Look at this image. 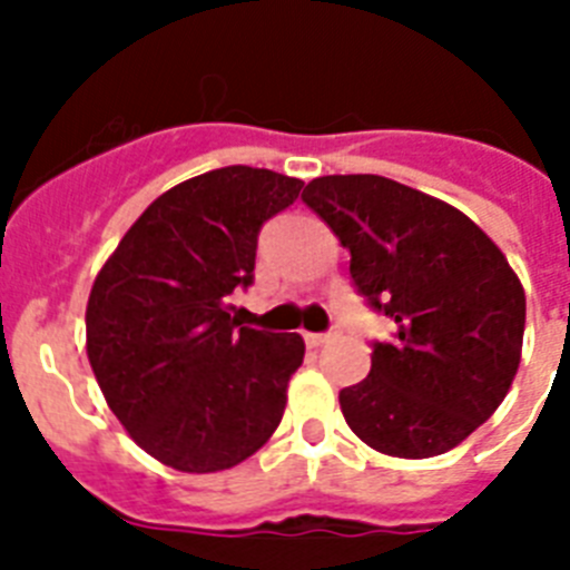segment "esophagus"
I'll list each match as a JSON object with an SVG mask.
<instances>
[{"mask_svg": "<svg viewBox=\"0 0 570 570\" xmlns=\"http://www.w3.org/2000/svg\"><path fill=\"white\" fill-rule=\"evenodd\" d=\"M330 333H304V342L309 344V347H322V344L330 342Z\"/></svg>", "mask_w": 570, "mask_h": 570, "instance_id": "obj_1", "label": "esophagus"}]
</instances>
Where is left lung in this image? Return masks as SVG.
Returning <instances> with one entry per match:
<instances>
[{"label": "left lung", "mask_w": 570, "mask_h": 570, "mask_svg": "<svg viewBox=\"0 0 570 570\" xmlns=\"http://www.w3.org/2000/svg\"><path fill=\"white\" fill-rule=\"evenodd\" d=\"M301 199L351 252L358 293L396 324L371 374L338 394L347 425L391 458L455 449L521 362L524 286L504 252L455 205L385 176H318Z\"/></svg>", "instance_id": "1"}]
</instances>
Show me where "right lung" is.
Returning <instances> with one entry per match:
<instances>
[{"instance_id":"right-lung-1","label":"right lung","mask_w":570,"mask_h":570,"mask_svg":"<svg viewBox=\"0 0 570 570\" xmlns=\"http://www.w3.org/2000/svg\"><path fill=\"white\" fill-rule=\"evenodd\" d=\"M301 188L246 165L179 181L95 277L86 356L115 417L165 466L232 470L281 425L304 338L240 327L228 295L252 284L257 232Z\"/></svg>"}]
</instances>
